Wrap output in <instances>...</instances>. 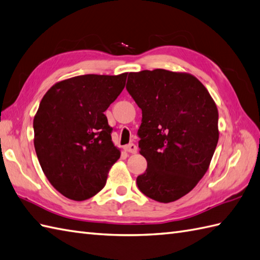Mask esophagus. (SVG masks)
<instances>
[{"mask_svg": "<svg viewBox=\"0 0 260 260\" xmlns=\"http://www.w3.org/2000/svg\"><path fill=\"white\" fill-rule=\"evenodd\" d=\"M124 150L126 152H130V153H136L137 152V146L135 145V143H129V145L124 146Z\"/></svg>", "mask_w": 260, "mask_h": 260, "instance_id": "1", "label": "esophagus"}]
</instances>
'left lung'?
<instances>
[{"label": "left lung", "instance_id": "1", "mask_svg": "<svg viewBox=\"0 0 260 260\" xmlns=\"http://www.w3.org/2000/svg\"><path fill=\"white\" fill-rule=\"evenodd\" d=\"M126 90L142 110L147 170L137 186L159 203L180 199L209 168L219 139L216 103L196 77L164 69L130 72Z\"/></svg>", "mask_w": 260, "mask_h": 260}]
</instances>
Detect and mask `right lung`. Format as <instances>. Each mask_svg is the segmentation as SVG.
I'll list each match as a JSON object with an SVG mask.
<instances>
[{"instance_id": "right-lung-1", "label": "right lung", "mask_w": 260, "mask_h": 260, "mask_svg": "<svg viewBox=\"0 0 260 260\" xmlns=\"http://www.w3.org/2000/svg\"><path fill=\"white\" fill-rule=\"evenodd\" d=\"M125 80L126 73L70 78L55 83L40 102L33 120L34 148L45 177L69 199L93 197L120 158L105 111Z\"/></svg>"}]
</instances>
